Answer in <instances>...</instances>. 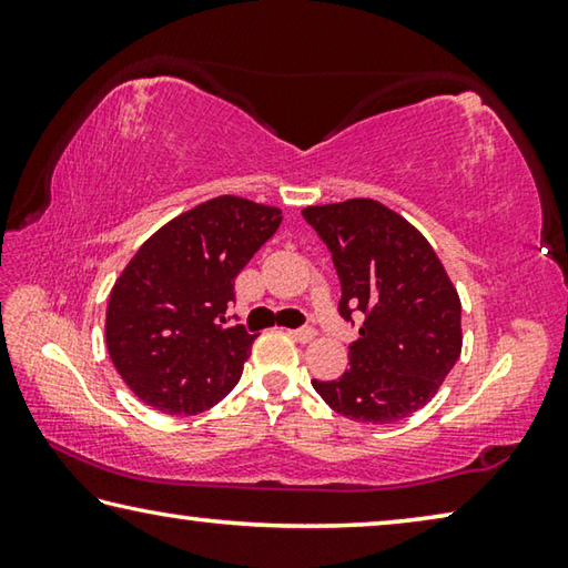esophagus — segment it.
<instances>
[{
	"mask_svg": "<svg viewBox=\"0 0 568 568\" xmlns=\"http://www.w3.org/2000/svg\"><path fill=\"white\" fill-rule=\"evenodd\" d=\"M287 333H291L293 338L301 341V343H311L315 338V331L307 328V325H305V328H295V331H287Z\"/></svg>",
	"mask_w": 568,
	"mask_h": 568,
	"instance_id": "obj_1",
	"label": "esophagus"
}]
</instances>
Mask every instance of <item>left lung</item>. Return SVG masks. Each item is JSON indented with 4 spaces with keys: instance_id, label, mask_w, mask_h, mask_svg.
<instances>
[{
    "instance_id": "1",
    "label": "left lung",
    "mask_w": 568,
    "mask_h": 568,
    "mask_svg": "<svg viewBox=\"0 0 568 568\" xmlns=\"http://www.w3.org/2000/svg\"><path fill=\"white\" fill-rule=\"evenodd\" d=\"M341 277L338 313L363 325L351 368L313 388L341 416L396 423L426 406L460 355V301L434 247L368 197L303 210Z\"/></svg>"
}]
</instances>
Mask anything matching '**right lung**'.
Here are the masks:
<instances>
[{
    "label": "right lung",
    "mask_w": 568,
    "mask_h": 568,
    "mask_svg": "<svg viewBox=\"0 0 568 568\" xmlns=\"http://www.w3.org/2000/svg\"><path fill=\"white\" fill-rule=\"evenodd\" d=\"M281 210L223 195L142 243L108 303V351L140 400L195 416L235 388L257 335L230 325L235 277L281 225Z\"/></svg>",
    "instance_id": "add662e5"
}]
</instances>
